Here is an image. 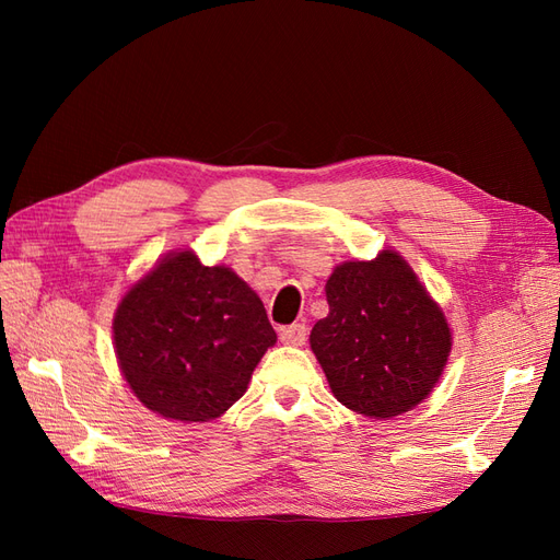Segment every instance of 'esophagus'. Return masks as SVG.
Wrapping results in <instances>:
<instances>
[{"label":"esophagus","mask_w":560,"mask_h":560,"mask_svg":"<svg viewBox=\"0 0 560 560\" xmlns=\"http://www.w3.org/2000/svg\"><path fill=\"white\" fill-rule=\"evenodd\" d=\"M308 338V327L306 325H290V327H280V341L284 346H303Z\"/></svg>","instance_id":"34e87169"}]
</instances>
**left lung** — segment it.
<instances>
[{"mask_svg":"<svg viewBox=\"0 0 560 560\" xmlns=\"http://www.w3.org/2000/svg\"><path fill=\"white\" fill-rule=\"evenodd\" d=\"M327 301L329 315L313 327L311 348L338 401L393 418L432 393L448 360L451 331L397 252L336 266Z\"/></svg>","mask_w":560,"mask_h":560,"instance_id":"1","label":"left lung"}]
</instances>
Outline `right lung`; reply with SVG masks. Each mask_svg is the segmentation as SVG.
I'll list each match as a JSON object with an SVG mask.
<instances>
[{
	"mask_svg": "<svg viewBox=\"0 0 560 560\" xmlns=\"http://www.w3.org/2000/svg\"><path fill=\"white\" fill-rule=\"evenodd\" d=\"M276 338L261 299L194 252L165 257L114 317L116 360L132 393L182 422L212 420L238 401Z\"/></svg>",
	"mask_w": 560,
	"mask_h": 560,
	"instance_id": "1",
	"label": "right lung"
}]
</instances>
